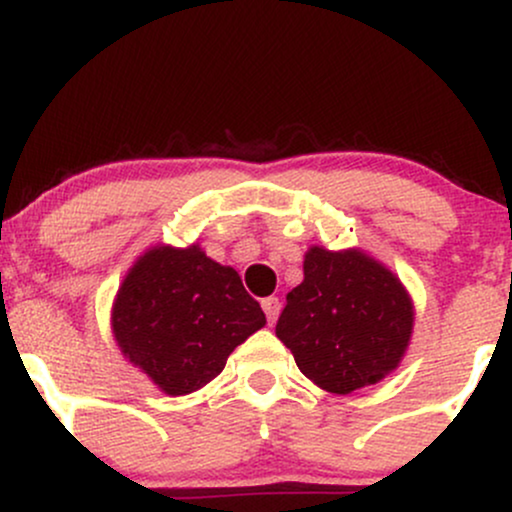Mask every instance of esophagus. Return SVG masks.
Wrapping results in <instances>:
<instances>
[{
  "label": "esophagus",
  "mask_w": 512,
  "mask_h": 512,
  "mask_svg": "<svg viewBox=\"0 0 512 512\" xmlns=\"http://www.w3.org/2000/svg\"><path fill=\"white\" fill-rule=\"evenodd\" d=\"M262 310H264V315H267L269 325H274V322H276V317H279V310H281V303H279V298H274V296L264 298V301H262Z\"/></svg>",
  "instance_id": "1"
}]
</instances>
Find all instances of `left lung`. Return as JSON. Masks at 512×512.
Listing matches in <instances>:
<instances>
[{"label":"left lung","mask_w":512,"mask_h":512,"mask_svg":"<svg viewBox=\"0 0 512 512\" xmlns=\"http://www.w3.org/2000/svg\"><path fill=\"white\" fill-rule=\"evenodd\" d=\"M414 332L409 291L363 250L305 252L303 281L286 296L276 337L317 387L349 395L375 385L407 354Z\"/></svg>","instance_id":"8db88e82"}]
</instances>
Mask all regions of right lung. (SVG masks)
I'll return each mask as SVG.
<instances>
[{"label":"right lung","instance_id":"right-lung-1","mask_svg":"<svg viewBox=\"0 0 512 512\" xmlns=\"http://www.w3.org/2000/svg\"><path fill=\"white\" fill-rule=\"evenodd\" d=\"M264 325L236 269L214 262L197 243H161L139 255L110 313L117 349L170 397L202 390Z\"/></svg>","mask_w":512,"mask_h":512}]
</instances>
